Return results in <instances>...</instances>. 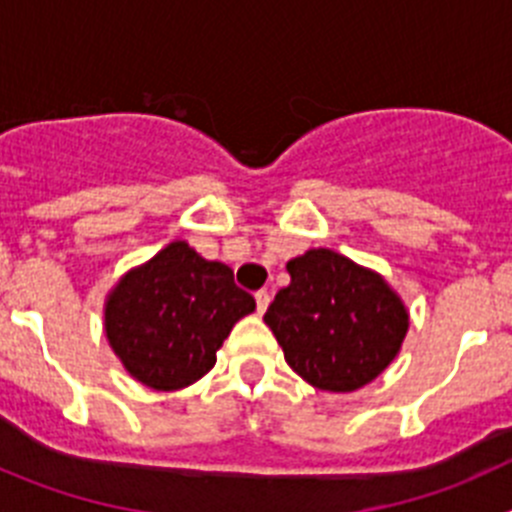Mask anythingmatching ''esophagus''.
Instances as JSON below:
<instances>
[{
    "label": "esophagus",
    "mask_w": 512,
    "mask_h": 512,
    "mask_svg": "<svg viewBox=\"0 0 512 512\" xmlns=\"http://www.w3.org/2000/svg\"><path fill=\"white\" fill-rule=\"evenodd\" d=\"M269 302H271L269 292H266V289H259V292H256V310L266 312V307H269Z\"/></svg>",
    "instance_id": "34e87169"
}]
</instances>
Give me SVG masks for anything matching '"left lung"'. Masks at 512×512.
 <instances>
[{
	"instance_id": "8db88e82",
	"label": "left lung",
	"mask_w": 512,
	"mask_h": 512,
	"mask_svg": "<svg viewBox=\"0 0 512 512\" xmlns=\"http://www.w3.org/2000/svg\"><path fill=\"white\" fill-rule=\"evenodd\" d=\"M292 282L264 315L287 364L328 392H354L387 369L408 333V312L379 274L328 248L287 264Z\"/></svg>"
}]
</instances>
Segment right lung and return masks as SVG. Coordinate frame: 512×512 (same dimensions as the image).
Masks as SVG:
<instances>
[{
    "mask_svg": "<svg viewBox=\"0 0 512 512\" xmlns=\"http://www.w3.org/2000/svg\"><path fill=\"white\" fill-rule=\"evenodd\" d=\"M256 300L233 269L169 243L112 289L104 330L130 374L151 390H182L215 366L217 348Z\"/></svg>",
    "mask_w": 512,
    "mask_h": 512,
    "instance_id": "1",
    "label": "right lung"
}]
</instances>
